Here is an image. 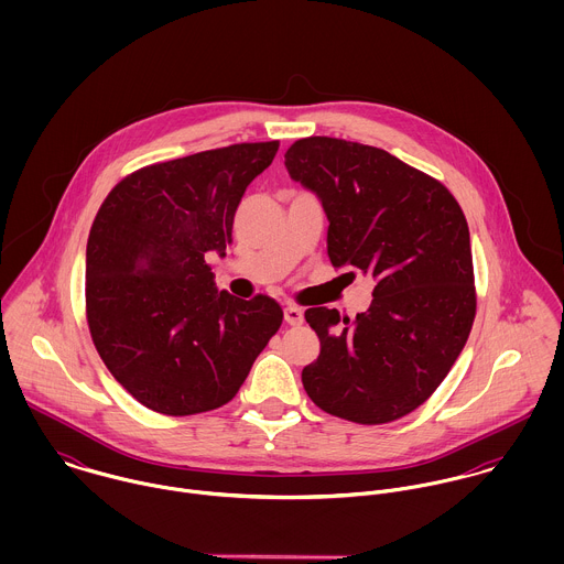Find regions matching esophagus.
<instances>
[{
  "mask_svg": "<svg viewBox=\"0 0 564 564\" xmlns=\"http://www.w3.org/2000/svg\"><path fill=\"white\" fill-rule=\"evenodd\" d=\"M284 319L289 325H302L304 323V313H302V308H297V306H286L284 308Z\"/></svg>",
  "mask_w": 564,
  "mask_h": 564,
  "instance_id": "esophagus-1",
  "label": "esophagus"
}]
</instances>
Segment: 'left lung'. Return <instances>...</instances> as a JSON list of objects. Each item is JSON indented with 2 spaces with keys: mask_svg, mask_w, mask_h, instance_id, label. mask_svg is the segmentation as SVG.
Here are the masks:
<instances>
[{
  "mask_svg": "<svg viewBox=\"0 0 564 564\" xmlns=\"http://www.w3.org/2000/svg\"><path fill=\"white\" fill-rule=\"evenodd\" d=\"M284 164L322 202L332 267L376 282L354 322L325 306L306 311L322 351L302 371L304 389L334 416L395 421L438 389L476 319L463 208L438 180L371 145L300 139Z\"/></svg>",
  "mask_w": 564,
  "mask_h": 564,
  "instance_id": "1",
  "label": "left lung"
}]
</instances>
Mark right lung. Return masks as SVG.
I'll return each instance as SVG.
<instances>
[{"label":"right lung","mask_w":564,"mask_h":564,"mask_svg":"<svg viewBox=\"0 0 564 564\" xmlns=\"http://www.w3.org/2000/svg\"><path fill=\"white\" fill-rule=\"evenodd\" d=\"M280 143H239L143 166L104 199L86 242V319L112 378L154 412L215 410L282 325L267 295L217 291L235 213Z\"/></svg>","instance_id":"1"}]
</instances>
